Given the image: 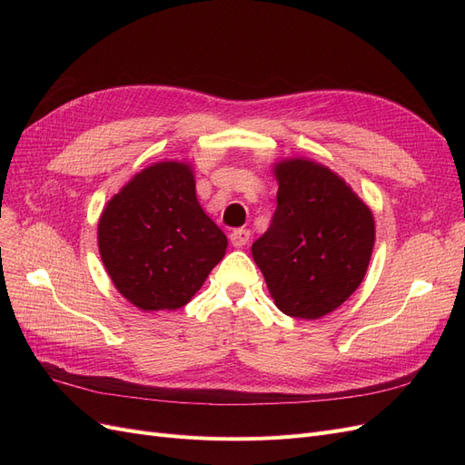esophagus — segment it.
Segmentation results:
<instances>
[{
    "instance_id": "esophagus-1",
    "label": "esophagus",
    "mask_w": 465,
    "mask_h": 465,
    "mask_svg": "<svg viewBox=\"0 0 465 465\" xmlns=\"http://www.w3.org/2000/svg\"><path fill=\"white\" fill-rule=\"evenodd\" d=\"M250 236H252V232H250L248 229H234V231L229 234V238H231V244H232L234 248H242V246H246V244H248V241H250Z\"/></svg>"
}]
</instances>
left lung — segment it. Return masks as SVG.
Wrapping results in <instances>:
<instances>
[{
    "label": "left lung",
    "mask_w": 465,
    "mask_h": 465,
    "mask_svg": "<svg viewBox=\"0 0 465 465\" xmlns=\"http://www.w3.org/2000/svg\"><path fill=\"white\" fill-rule=\"evenodd\" d=\"M273 174L277 209L252 256L281 312L318 320L362 283L376 236L372 211L340 174L312 159H283Z\"/></svg>",
    "instance_id": "left-lung-1"
}]
</instances>
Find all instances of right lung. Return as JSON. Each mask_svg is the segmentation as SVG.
Returning a JSON list of instances; mask_svg holds the SVG:
<instances>
[{
    "instance_id": "1",
    "label": "right lung",
    "mask_w": 465,
    "mask_h": 465,
    "mask_svg": "<svg viewBox=\"0 0 465 465\" xmlns=\"http://www.w3.org/2000/svg\"><path fill=\"white\" fill-rule=\"evenodd\" d=\"M112 283L139 311H178L227 252V236L195 195L190 163L161 161L112 195L98 219Z\"/></svg>"
}]
</instances>
